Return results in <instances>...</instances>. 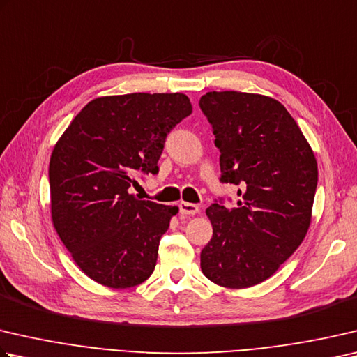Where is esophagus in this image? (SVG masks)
Masks as SVG:
<instances>
[{
	"label": "esophagus",
	"mask_w": 357,
	"mask_h": 357,
	"mask_svg": "<svg viewBox=\"0 0 357 357\" xmlns=\"http://www.w3.org/2000/svg\"><path fill=\"white\" fill-rule=\"evenodd\" d=\"M179 211L181 213H184V215H197L199 212V207L197 204L185 203V201H183V203H179Z\"/></svg>",
	"instance_id": "esophagus-1"
}]
</instances>
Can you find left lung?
Masks as SVG:
<instances>
[{"mask_svg":"<svg viewBox=\"0 0 357 357\" xmlns=\"http://www.w3.org/2000/svg\"><path fill=\"white\" fill-rule=\"evenodd\" d=\"M199 107L212 125L222 181L243 187L232 209H206L211 242L201 270L217 286L246 289L273 276L301 245L319 181L315 154L280 101L246 92H207Z\"/></svg>","mask_w":357,"mask_h":357,"instance_id":"8db88e82","label":"left lung"}]
</instances>
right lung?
Instances as JSON below:
<instances>
[{
    "instance_id": "right-lung-1",
    "label": "right lung",
    "mask_w": 357,
    "mask_h": 357,
    "mask_svg": "<svg viewBox=\"0 0 357 357\" xmlns=\"http://www.w3.org/2000/svg\"><path fill=\"white\" fill-rule=\"evenodd\" d=\"M192 114L184 93L98 96L82 107L50 159L51 222L75 264L109 289L146 281L178 206L129 193L158 173L167 134Z\"/></svg>"
}]
</instances>
